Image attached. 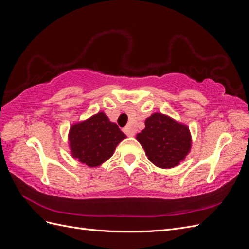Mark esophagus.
Wrapping results in <instances>:
<instances>
[{"instance_id":"34e87169","label":"esophagus","mask_w":249,"mask_h":249,"mask_svg":"<svg viewBox=\"0 0 249 249\" xmlns=\"http://www.w3.org/2000/svg\"><path fill=\"white\" fill-rule=\"evenodd\" d=\"M124 134L126 135V136H129V137H133L134 135H135V132L131 129L130 126H125L124 129Z\"/></svg>"}]
</instances>
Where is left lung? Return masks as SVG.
<instances>
[{
    "label": "left lung",
    "mask_w": 249,
    "mask_h": 249,
    "mask_svg": "<svg viewBox=\"0 0 249 249\" xmlns=\"http://www.w3.org/2000/svg\"><path fill=\"white\" fill-rule=\"evenodd\" d=\"M148 160L161 168H172L184 160L191 147L189 129L161 113L145 120V129L137 135Z\"/></svg>",
    "instance_id": "8db88e82"
}]
</instances>
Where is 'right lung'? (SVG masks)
Segmentation results:
<instances>
[{"mask_svg":"<svg viewBox=\"0 0 249 249\" xmlns=\"http://www.w3.org/2000/svg\"><path fill=\"white\" fill-rule=\"evenodd\" d=\"M124 138L125 135L118 125L100 112L71 127V155L89 167L99 166L109 159L118 143Z\"/></svg>","mask_w":249,"mask_h":249,"instance_id":"obj_1","label":"right lung"}]
</instances>
